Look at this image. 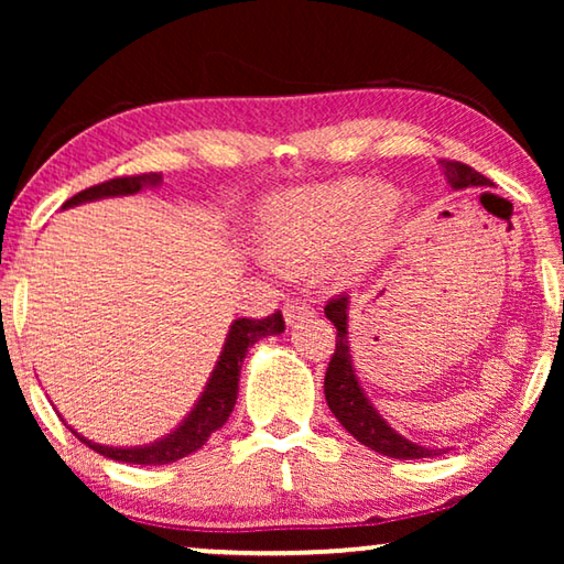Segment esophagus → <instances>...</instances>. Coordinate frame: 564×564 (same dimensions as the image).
<instances>
[{
	"mask_svg": "<svg viewBox=\"0 0 564 564\" xmlns=\"http://www.w3.org/2000/svg\"><path fill=\"white\" fill-rule=\"evenodd\" d=\"M313 316V308L305 301H291L285 303L283 308V318L289 326H295V323H301L303 318H311Z\"/></svg>",
	"mask_w": 564,
	"mask_h": 564,
	"instance_id": "esophagus-1",
	"label": "esophagus"
}]
</instances>
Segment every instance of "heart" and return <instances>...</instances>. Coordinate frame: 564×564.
<instances>
[{
  "label": "heart",
  "instance_id": "1",
  "mask_svg": "<svg viewBox=\"0 0 564 564\" xmlns=\"http://www.w3.org/2000/svg\"><path fill=\"white\" fill-rule=\"evenodd\" d=\"M400 216L393 186L362 178L283 191L263 202L253 236L263 261L279 269L303 265L336 248L340 271H358L383 256Z\"/></svg>",
  "mask_w": 564,
  "mask_h": 564
}]
</instances>
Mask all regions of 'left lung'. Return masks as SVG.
Instances as JSON below:
<instances>
[{"mask_svg": "<svg viewBox=\"0 0 564 564\" xmlns=\"http://www.w3.org/2000/svg\"><path fill=\"white\" fill-rule=\"evenodd\" d=\"M445 174L447 186L453 191L463 188H488L492 186L490 178H485L480 171L470 169L460 161H437ZM348 316H350V295L343 293L338 299L328 301L326 318L336 326V352L328 362L326 383H323V393H326V403L330 413L338 417V423L370 451L380 455L395 457V460H423V457H435L447 453V447H425L417 445L408 437L400 435L390 427L388 420L378 413V408L370 403L366 390H362L360 380L352 368L350 356V338H348Z\"/></svg>", "mask_w": 564, "mask_h": 564, "instance_id": "1", "label": "left lung"}]
</instances>
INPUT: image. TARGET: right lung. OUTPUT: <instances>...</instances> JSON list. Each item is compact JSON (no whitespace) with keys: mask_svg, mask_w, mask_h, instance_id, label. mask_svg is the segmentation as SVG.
<instances>
[{"mask_svg":"<svg viewBox=\"0 0 564 564\" xmlns=\"http://www.w3.org/2000/svg\"><path fill=\"white\" fill-rule=\"evenodd\" d=\"M161 181H164L161 178V174L111 178V181H104V184H99V186H91L87 191H82V194L72 196L69 202H64L62 208H74V206H82L89 202H99V198L133 196L144 188H159ZM283 330H285V323H283L281 313H273V316L263 318V321H251V318L234 321L231 328H228V333H226L221 356H218L212 376H208V380H206L204 393L198 395L194 408L188 410L186 417L181 420L174 431L166 433L164 437H159V441H154V443L133 445V447L101 445V443L89 441V437H84L82 433H76L72 425H66V427H69V431L79 437L82 443H87L91 451H97L104 457H111V460L129 463V465L176 463V460H181V457L196 453L198 447H202L208 437H212V433H216L218 427H224L228 415H231V410L236 405V395H238V378H241V366H243L248 348H251L253 343H259L261 338L281 336Z\"/></svg>","mask_w":564,"mask_h":564,"instance_id":"add662e5","label":"right lung"}]
</instances>
